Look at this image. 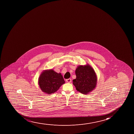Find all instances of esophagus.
I'll return each mask as SVG.
<instances>
[{
    "label": "esophagus",
    "mask_w": 134,
    "mask_h": 134,
    "mask_svg": "<svg viewBox=\"0 0 134 134\" xmlns=\"http://www.w3.org/2000/svg\"><path fill=\"white\" fill-rule=\"evenodd\" d=\"M72 82V80L71 79H68L67 80H66V82L68 83H70Z\"/></svg>",
    "instance_id": "esophagus-1"
}]
</instances>
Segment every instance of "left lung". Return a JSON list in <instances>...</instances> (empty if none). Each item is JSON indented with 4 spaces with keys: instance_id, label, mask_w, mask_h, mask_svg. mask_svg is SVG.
I'll list each match as a JSON object with an SVG mask.
<instances>
[{
    "instance_id": "1",
    "label": "left lung",
    "mask_w": 134,
    "mask_h": 134,
    "mask_svg": "<svg viewBox=\"0 0 134 134\" xmlns=\"http://www.w3.org/2000/svg\"><path fill=\"white\" fill-rule=\"evenodd\" d=\"M76 79L73 84L76 90L83 94H87L95 89L97 78L94 69L90 65H80L75 71Z\"/></svg>"
}]
</instances>
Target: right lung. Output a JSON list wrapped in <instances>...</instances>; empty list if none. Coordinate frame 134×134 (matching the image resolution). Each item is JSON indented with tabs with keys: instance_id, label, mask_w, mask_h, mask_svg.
Wrapping results in <instances>:
<instances>
[{
	"instance_id": "obj_1",
	"label": "right lung",
	"mask_w": 134,
	"mask_h": 134,
	"mask_svg": "<svg viewBox=\"0 0 134 134\" xmlns=\"http://www.w3.org/2000/svg\"><path fill=\"white\" fill-rule=\"evenodd\" d=\"M65 81L61 73H57L52 69L43 71L38 78L39 87L45 93L51 94L57 91Z\"/></svg>"
}]
</instances>
